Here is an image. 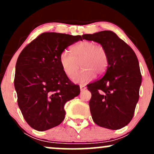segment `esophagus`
<instances>
[{
    "mask_svg": "<svg viewBox=\"0 0 154 154\" xmlns=\"http://www.w3.org/2000/svg\"><path fill=\"white\" fill-rule=\"evenodd\" d=\"M79 88H80V91H85V90L86 89V87L85 85H79Z\"/></svg>",
    "mask_w": 154,
    "mask_h": 154,
    "instance_id": "obj_1",
    "label": "esophagus"
}]
</instances>
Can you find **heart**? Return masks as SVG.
I'll return each mask as SVG.
<instances>
[{
  "mask_svg": "<svg viewBox=\"0 0 154 154\" xmlns=\"http://www.w3.org/2000/svg\"><path fill=\"white\" fill-rule=\"evenodd\" d=\"M71 54L63 51L59 55V63L63 72L68 77H73L77 83H86L95 78L96 74L101 75L106 72L109 56L103 45L91 40H84L72 47Z\"/></svg>",
  "mask_w": 154,
  "mask_h": 154,
  "instance_id": "obj_1",
  "label": "heart"
}]
</instances>
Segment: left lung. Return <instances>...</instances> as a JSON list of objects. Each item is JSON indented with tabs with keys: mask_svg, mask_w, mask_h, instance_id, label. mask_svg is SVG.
Wrapping results in <instances>:
<instances>
[{
	"mask_svg": "<svg viewBox=\"0 0 154 154\" xmlns=\"http://www.w3.org/2000/svg\"><path fill=\"white\" fill-rule=\"evenodd\" d=\"M82 37L103 45L109 56L105 75L87 85L92 95L89 106L93 122L110 130L122 128L132 120L139 99L142 76L136 54L112 31Z\"/></svg>",
	"mask_w": 154,
	"mask_h": 154,
	"instance_id": "left-lung-1",
	"label": "left lung"
}]
</instances>
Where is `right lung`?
<instances>
[{
    "label": "right lung",
    "mask_w": 154,
    "mask_h": 154,
    "mask_svg": "<svg viewBox=\"0 0 154 154\" xmlns=\"http://www.w3.org/2000/svg\"><path fill=\"white\" fill-rule=\"evenodd\" d=\"M81 35L43 32L19 54L14 77L19 109L28 125L38 131L58 126L64 119L65 103L80 93L65 75L59 55Z\"/></svg>",
    "instance_id": "add662e5"
}]
</instances>
